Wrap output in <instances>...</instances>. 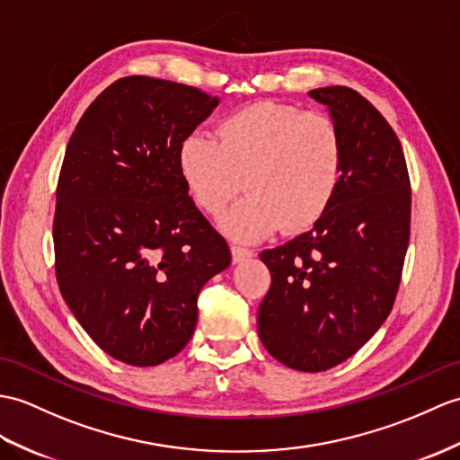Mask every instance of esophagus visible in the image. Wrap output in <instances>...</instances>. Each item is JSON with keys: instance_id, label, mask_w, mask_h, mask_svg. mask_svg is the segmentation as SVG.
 I'll return each instance as SVG.
<instances>
[{"instance_id": "esophagus-1", "label": "esophagus", "mask_w": 460, "mask_h": 460, "mask_svg": "<svg viewBox=\"0 0 460 460\" xmlns=\"http://www.w3.org/2000/svg\"><path fill=\"white\" fill-rule=\"evenodd\" d=\"M231 256H233V262H243V261L251 259L252 251L239 247V244H231Z\"/></svg>"}]
</instances>
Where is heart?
Returning a JSON list of instances; mask_svg holds the SVG:
<instances>
[{"mask_svg": "<svg viewBox=\"0 0 460 460\" xmlns=\"http://www.w3.org/2000/svg\"><path fill=\"white\" fill-rule=\"evenodd\" d=\"M343 137L322 111L261 102L223 117L217 138L196 131L178 148L180 174L191 199L217 213L219 227L241 241H256L279 227L309 229L323 217L343 174Z\"/></svg>", "mask_w": 460, "mask_h": 460, "instance_id": "b5f03b06", "label": "heart"}]
</instances>
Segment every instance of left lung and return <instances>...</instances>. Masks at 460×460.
<instances>
[{
	"instance_id": "1",
	"label": "left lung",
	"mask_w": 460,
	"mask_h": 460,
	"mask_svg": "<svg viewBox=\"0 0 460 460\" xmlns=\"http://www.w3.org/2000/svg\"><path fill=\"white\" fill-rule=\"evenodd\" d=\"M309 98L327 105L343 137V174L312 231L261 252L272 284L259 305V337L282 365L322 372L355 355L392 312L411 188L398 137L367 98L345 85Z\"/></svg>"
}]
</instances>
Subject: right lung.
Here are the masks:
<instances>
[{"instance_id": "add662e5", "label": "right lung", "mask_w": 460, "mask_h": 460, "mask_svg": "<svg viewBox=\"0 0 460 460\" xmlns=\"http://www.w3.org/2000/svg\"><path fill=\"white\" fill-rule=\"evenodd\" d=\"M217 103L186 84L127 76L68 141L52 221L58 288L93 343L125 365L178 355L199 290L231 264L178 166L180 143Z\"/></svg>"}]
</instances>
